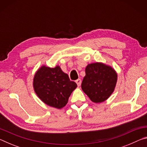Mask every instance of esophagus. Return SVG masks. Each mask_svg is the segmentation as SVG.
Segmentation results:
<instances>
[{
    "label": "esophagus",
    "mask_w": 147,
    "mask_h": 147,
    "mask_svg": "<svg viewBox=\"0 0 147 147\" xmlns=\"http://www.w3.org/2000/svg\"><path fill=\"white\" fill-rule=\"evenodd\" d=\"M76 83L77 84V85H78V87H79V86H80V85H81V83H82L81 80H80V79H78V80H76Z\"/></svg>",
    "instance_id": "esophagus-1"
}]
</instances>
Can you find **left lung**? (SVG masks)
<instances>
[{"label":"left lung","mask_w":147,"mask_h":147,"mask_svg":"<svg viewBox=\"0 0 147 147\" xmlns=\"http://www.w3.org/2000/svg\"><path fill=\"white\" fill-rule=\"evenodd\" d=\"M117 80V74L111 67L96 62L87 65L81 87L92 102L100 103L113 93Z\"/></svg>","instance_id":"obj_1"}]
</instances>
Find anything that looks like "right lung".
Returning <instances> with one entry per match:
<instances>
[{"label": "right lung", "mask_w": 147, "mask_h": 147, "mask_svg": "<svg viewBox=\"0 0 147 147\" xmlns=\"http://www.w3.org/2000/svg\"><path fill=\"white\" fill-rule=\"evenodd\" d=\"M33 86L36 94L45 104L61 109L67 104L77 84L70 80L68 74L63 73L59 66L51 68L43 65L35 74Z\"/></svg>", "instance_id": "add662e5"}]
</instances>
